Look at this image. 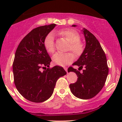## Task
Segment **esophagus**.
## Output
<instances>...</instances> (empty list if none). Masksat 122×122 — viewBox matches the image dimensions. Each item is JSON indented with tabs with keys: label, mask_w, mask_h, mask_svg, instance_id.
Returning a JSON list of instances; mask_svg holds the SVG:
<instances>
[{
	"label": "esophagus",
	"mask_w": 122,
	"mask_h": 122,
	"mask_svg": "<svg viewBox=\"0 0 122 122\" xmlns=\"http://www.w3.org/2000/svg\"><path fill=\"white\" fill-rule=\"evenodd\" d=\"M64 69L65 70V71H66V72H68V68H67L66 67H64Z\"/></svg>",
	"instance_id": "34e87169"
}]
</instances>
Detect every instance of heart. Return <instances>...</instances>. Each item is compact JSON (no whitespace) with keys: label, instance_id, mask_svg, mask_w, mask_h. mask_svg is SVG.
I'll list each match as a JSON object with an SVG mask.
<instances>
[{"label":"heart","instance_id":"1","mask_svg":"<svg viewBox=\"0 0 122 122\" xmlns=\"http://www.w3.org/2000/svg\"><path fill=\"white\" fill-rule=\"evenodd\" d=\"M58 34L68 40L69 42L68 49L74 53L77 57L80 56L84 50V44L81 42L80 36L76 31L72 29H66L60 31ZM44 46L49 53H53L54 47V37L53 33L47 34L44 40ZM75 58L73 54L71 52L60 53H57L53 56V62L57 65L65 66L72 62Z\"/></svg>","mask_w":122,"mask_h":122}]
</instances>
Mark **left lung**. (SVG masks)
Instances as JSON below:
<instances>
[{"mask_svg":"<svg viewBox=\"0 0 122 122\" xmlns=\"http://www.w3.org/2000/svg\"><path fill=\"white\" fill-rule=\"evenodd\" d=\"M82 31L86 45L82 54L73 65L78 66L79 71L84 69L81 73L71 66L68 72H74L78 77L76 82L69 85L72 93L79 99H89L96 96L104 86L108 67L104 50L96 38L84 28Z\"/></svg>","mask_w":122,"mask_h":122,"instance_id":"8db88e82","label":"left lung"}]
</instances>
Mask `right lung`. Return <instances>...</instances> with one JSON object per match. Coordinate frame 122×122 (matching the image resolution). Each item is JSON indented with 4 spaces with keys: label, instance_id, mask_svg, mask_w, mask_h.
I'll use <instances>...</instances> for the list:
<instances>
[{
    "label": "right lung",
    "instance_id": "1",
    "mask_svg": "<svg viewBox=\"0 0 122 122\" xmlns=\"http://www.w3.org/2000/svg\"><path fill=\"white\" fill-rule=\"evenodd\" d=\"M56 26L53 23L35 28L21 41L15 52L12 65L15 86L30 102L47 100L57 80L66 74L62 67L49 68L51 60L44 46L45 38ZM41 68L44 71H41Z\"/></svg>",
    "mask_w": 122,
    "mask_h": 122
}]
</instances>
